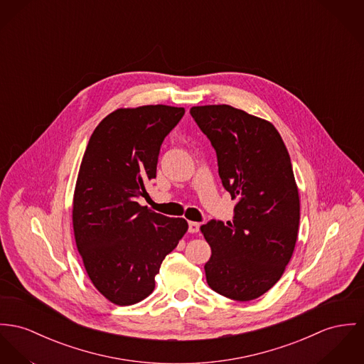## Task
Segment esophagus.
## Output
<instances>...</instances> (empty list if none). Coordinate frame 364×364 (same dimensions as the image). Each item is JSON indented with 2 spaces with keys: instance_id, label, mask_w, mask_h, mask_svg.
<instances>
[{
  "instance_id": "1",
  "label": "esophagus",
  "mask_w": 364,
  "mask_h": 364,
  "mask_svg": "<svg viewBox=\"0 0 364 364\" xmlns=\"http://www.w3.org/2000/svg\"><path fill=\"white\" fill-rule=\"evenodd\" d=\"M199 227L200 225H199V223H196V222H188V231L193 232V234L199 231Z\"/></svg>"
}]
</instances>
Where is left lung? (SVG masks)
Returning <instances> with one entry per match:
<instances>
[{"instance_id": "1", "label": "left lung", "mask_w": 364, "mask_h": 364, "mask_svg": "<svg viewBox=\"0 0 364 364\" xmlns=\"http://www.w3.org/2000/svg\"><path fill=\"white\" fill-rule=\"evenodd\" d=\"M190 113L216 151L224 188L237 199L232 222L200 227L212 248L208 285L234 301L256 299L280 280L298 238L301 208L289 154L267 120L230 105Z\"/></svg>"}]
</instances>
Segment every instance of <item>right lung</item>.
Listing matches in <instances>:
<instances>
[{
  "mask_svg": "<svg viewBox=\"0 0 364 364\" xmlns=\"http://www.w3.org/2000/svg\"><path fill=\"white\" fill-rule=\"evenodd\" d=\"M184 113L168 105L117 109L85 148L73 196L75 240L90 280L114 305L152 294L164 259L188 230L184 219L137 202L148 196L161 145Z\"/></svg>",
  "mask_w": 364,
  "mask_h": 364,
  "instance_id": "obj_1",
  "label": "right lung"
}]
</instances>
